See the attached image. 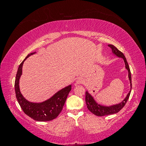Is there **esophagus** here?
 <instances>
[{
  "mask_svg": "<svg viewBox=\"0 0 146 146\" xmlns=\"http://www.w3.org/2000/svg\"><path fill=\"white\" fill-rule=\"evenodd\" d=\"M83 82H84L83 78L81 77H78L76 78L75 82H76V84H81L83 83Z\"/></svg>",
  "mask_w": 146,
  "mask_h": 146,
  "instance_id": "obj_1",
  "label": "esophagus"
}]
</instances>
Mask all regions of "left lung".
I'll return each mask as SVG.
<instances>
[{
    "instance_id": "8db88e82",
    "label": "left lung",
    "mask_w": 146,
    "mask_h": 146,
    "mask_svg": "<svg viewBox=\"0 0 146 146\" xmlns=\"http://www.w3.org/2000/svg\"><path fill=\"white\" fill-rule=\"evenodd\" d=\"M108 46L111 48L112 53L114 54L115 55H116L119 58H123V62H124L125 63V69H126L128 71V77H129V80L130 82L131 90L129 91V92L127 93L126 97H125V98L122 101V102L118 104H114L111 106H104L102 104H98L97 102V101L94 99L93 96L91 95L90 93H89L88 91H86V104H87L88 109L91 113L97 116H104V115L115 114V113H118L120 110H122V108L125 106V104H126L128 98L129 97L131 91V87H132L131 75L130 69L129 67V65H128L127 62L126 60V58H125L124 55H123L121 51L118 50L115 46L112 45V44H109Z\"/></svg>"
}]
</instances>
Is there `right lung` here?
Here are the masks:
<instances>
[{
  "label": "right lung",
  "instance_id": "add662e5",
  "mask_svg": "<svg viewBox=\"0 0 146 146\" xmlns=\"http://www.w3.org/2000/svg\"><path fill=\"white\" fill-rule=\"evenodd\" d=\"M35 53H31L28 55L19 66L16 75L15 82L16 97L22 110L29 117L39 122L50 121L55 119L60 114L68 94L71 90V85H69L62 88L54 94L51 98L44 102L39 103L31 102L26 100L20 91L19 80L23 74V66L24 61L29 56L33 55Z\"/></svg>",
  "mask_w": 146,
  "mask_h": 146
}]
</instances>
